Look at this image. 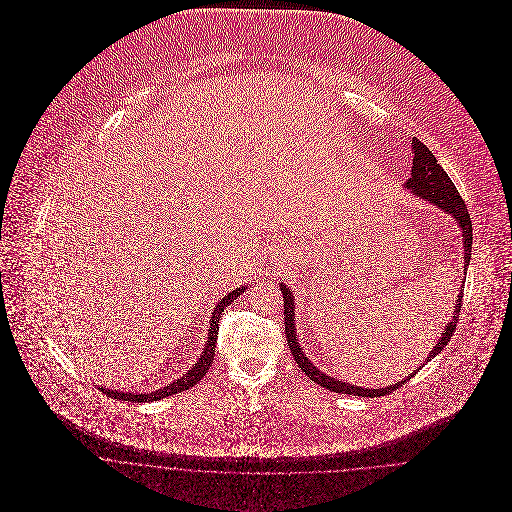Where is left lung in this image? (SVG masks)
<instances>
[{"instance_id": "obj_1", "label": "left lung", "mask_w": 512, "mask_h": 512, "mask_svg": "<svg viewBox=\"0 0 512 512\" xmlns=\"http://www.w3.org/2000/svg\"><path fill=\"white\" fill-rule=\"evenodd\" d=\"M412 173L406 181V189H410L416 197L424 199L426 203L438 207L441 211H445V215H449L451 219H455L459 230H461V236H463V258H465V270L469 266V260H471V244H473V226H471V219H469V213H467V207H465V201L461 199V195L457 193L453 181L447 177V173L441 169V165L438 163V159L434 157V153L424 146L420 140H412ZM282 295H284V313H286V339H288V345L292 349L293 359L295 363L299 365V368L305 372V376H309V380L321 384L323 388L331 390V392H343V394H353V396H384V394H390L394 392L398 386H402L406 380L398 382V384H392V386H386V388H361V386H355V384H349V382H343V380H337L333 376H327L323 370H319V366L313 365L303 349L299 347V341H297V335H295V305H293V295L290 292V288H286L282 284ZM461 299H463V292L459 290L457 297H455V311H453V319L445 325V331L441 333L439 337L438 345L434 347V351L430 353L428 361L432 357H436L438 353H441V349L449 343L453 331H455V325H457V317H459V309H461Z\"/></svg>"}]
</instances>
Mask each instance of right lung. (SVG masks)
Returning <instances> with one entry per match:
<instances>
[{
  "label": "right lung",
  "instance_id": "right-lung-1",
  "mask_svg": "<svg viewBox=\"0 0 512 512\" xmlns=\"http://www.w3.org/2000/svg\"><path fill=\"white\" fill-rule=\"evenodd\" d=\"M246 288H236L230 293H226L219 303L215 305V311H213V317H211V327H209V341L205 345V351L201 355V359L191 366V370H187L183 376H179L177 380H173L169 386H163L151 394H132V392H118V390H108V388H100L106 396L110 398H118V400H130V402H144V400H161L165 396H171V394H177V392H183V390H189L191 386H195L213 365L215 361V347H217V335H219V321L222 311L226 305H230L240 293H244Z\"/></svg>",
  "mask_w": 512,
  "mask_h": 512
}]
</instances>
